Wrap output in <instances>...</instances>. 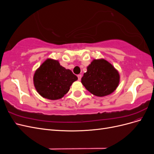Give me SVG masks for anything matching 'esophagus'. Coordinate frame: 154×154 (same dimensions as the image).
<instances>
[{"instance_id": "esophagus-1", "label": "esophagus", "mask_w": 154, "mask_h": 154, "mask_svg": "<svg viewBox=\"0 0 154 154\" xmlns=\"http://www.w3.org/2000/svg\"><path fill=\"white\" fill-rule=\"evenodd\" d=\"M78 80L80 81L81 80V78H82V74H78Z\"/></svg>"}]
</instances>
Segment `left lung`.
<instances>
[{
	"label": "left lung",
	"instance_id": "8db88e82",
	"mask_svg": "<svg viewBox=\"0 0 154 154\" xmlns=\"http://www.w3.org/2000/svg\"><path fill=\"white\" fill-rule=\"evenodd\" d=\"M119 79V74L112 65L104 59H99L94 60L87 67L82 83L91 94L102 97L116 89Z\"/></svg>",
	"mask_w": 154,
	"mask_h": 154
}]
</instances>
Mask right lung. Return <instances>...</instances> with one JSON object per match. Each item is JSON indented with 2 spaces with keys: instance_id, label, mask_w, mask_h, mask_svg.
I'll list each match as a JSON object with an SVG mask.
<instances>
[{
  "instance_id": "right-lung-1",
  "label": "right lung",
  "mask_w": 154,
  "mask_h": 154,
  "mask_svg": "<svg viewBox=\"0 0 154 154\" xmlns=\"http://www.w3.org/2000/svg\"><path fill=\"white\" fill-rule=\"evenodd\" d=\"M78 80L71 70L66 69L58 60L47 59L36 70L33 76L36 90L44 98L55 100L62 98Z\"/></svg>"
}]
</instances>
